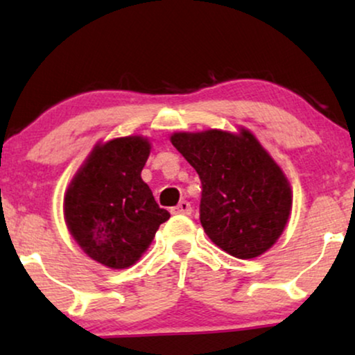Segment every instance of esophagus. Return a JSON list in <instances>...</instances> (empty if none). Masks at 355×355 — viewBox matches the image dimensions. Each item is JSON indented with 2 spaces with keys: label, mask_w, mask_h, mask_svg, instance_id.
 Returning a JSON list of instances; mask_svg holds the SVG:
<instances>
[{
  "label": "esophagus",
  "mask_w": 355,
  "mask_h": 355,
  "mask_svg": "<svg viewBox=\"0 0 355 355\" xmlns=\"http://www.w3.org/2000/svg\"><path fill=\"white\" fill-rule=\"evenodd\" d=\"M173 213H176V215H191L192 205L187 200H182V202H179V205L173 208Z\"/></svg>",
  "instance_id": "obj_1"
}]
</instances>
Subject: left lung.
Returning a JSON list of instances; mask_svg holds the SVG:
<instances>
[{
    "label": "left lung",
    "mask_w": 355,
    "mask_h": 355,
    "mask_svg": "<svg viewBox=\"0 0 355 355\" xmlns=\"http://www.w3.org/2000/svg\"><path fill=\"white\" fill-rule=\"evenodd\" d=\"M171 144L202 182L200 223L218 247L255 259L278 241L293 198L288 179L249 130L178 132Z\"/></svg>",
    "instance_id": "1"
}]
</instances>
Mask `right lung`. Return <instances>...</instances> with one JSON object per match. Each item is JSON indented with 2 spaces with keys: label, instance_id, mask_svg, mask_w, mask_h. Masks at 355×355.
I'll use <instances>...</instances> for the list:
<instances>
[{
  "label": "right lung",
  "instance_id": "add662e5",
  "mask_svg": "<svg viewBox=\"0 0 355 355\" xmlns=\"http://www.w3.org/2000/svg\"><path fill=\"white\" fill-rule=\"evenodd\" d=\"M148 155V140L137 135L96 145L66 192L71 234L90 259L110 268L134 265L169 220L140 178Z\"/></svg>",
  "mask_w": 355,
  "mask_h": 355
}]
</instances>
